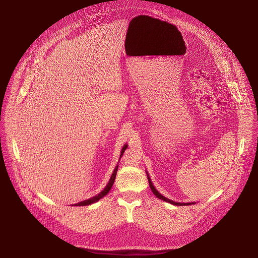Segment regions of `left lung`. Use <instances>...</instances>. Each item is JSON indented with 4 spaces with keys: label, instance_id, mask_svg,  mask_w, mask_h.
<instances>
[{
    "label": "left lung",
    "instance_id": "1",
    "mask_svg": "<svg viewBox=\"0 0 258 258\" xmlns=\"http://www.w3.org/2000/svg\"><path fill=\"white\" fill-rule=\"evenodd\" d=\"M147 173V172H146ZM147 178H148V182H149V186H150V188H151V191H152V193L156 195L159 199H162V200H164V201H166V202H169V203H171V204H173V205H191V204H194L193 202L192 203H180V202H175V201H172V200H170V199H168V198H166V197H164L162 194H160L159 192H158V190L156 187L153 186V184H152V182H151V179H150V177H149V175H148V173H147Z\"/></svg>",
    "mask_w": 258,
    "mask_h": 258
}]
</instances>
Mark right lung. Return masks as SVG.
Masks as SVG:
<instances>
[{
    "label": "right lung",
    "instance_id": "1",
    "mask_svg": "<svg viewBox=\"0 0 258 258\" xmlns=\"http://www.w3.org/2000/svg\"><path fill=\"white\" fill-rule=\"evenodd\" d=\"M126 148H127V145L125 144V145L123 146V148L121 149V154H120V159H121L122 154H123V152H124V150H125ZM117 170H118V165L115 167V169H114V171H113V173H112V175H111V178H110L108 184L106 185V187H105L104 190H102L98 195H96V196H94V197H91V198H89V199H87V200H84V201H81V202H79V203H76V204H75L76 207H84V205H89V204L95 203V202H97L100 198L106 196V195L109 193V191L111 190V187H112V185H113V183H114V181H115Z\"/></svg>",
    "mask_w": 258,
    "mask_h": 258
}]
</instances>
